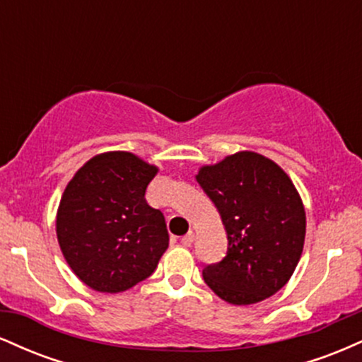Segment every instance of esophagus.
I'll use <instances>...</instances> for the list:
<instances>
[{
    "instance_id": "1",
    "label": "esophagus",
    "mask_w": 362,
    "mask_h": 362,
    "mask_svg": "<svg viewBox=\"0 0 362 362\" xmlns=\"http://www.w3.org/2000/svg\"><path fill=\"white\" fill-rule=\"evenodd\" d=\"M180 243L184 245V247H190V245L194 243V233H192V231H189V233H187L185 236H182Z\"/></svg>"
}]
</instances>
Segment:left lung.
Segmentation results:
<instances>
[{"instance_id":"left-lung-1","label":"left lung","mask_w":362,"mask_h":362,"mask_svg":"<svg viewBox=\"0 0 362 362\" xmlns=\"http://www.w3.org/2000/svg\"><path fill=\"white\" fill-rule=\"evenodd\" d=\"M218 207L226 257L202 271L206 284L231 305L276 294L301 259L306 214L288 173L269 158L240 151L195 175Z\"/></svg>"}]
</instances>
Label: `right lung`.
<instances>
[{"mask_svg": "<svg viewBox=\"0 0 362 362\" xmlns=\"http://www.w3.org/2000/svg\"><path fill=\"white\" fill-rule=\"evenodd\" d=\"M156 173L132 153L109 151L86 161L66 185L57 242L88 288L122 293L155 272L168 248L165 216L144 199Z\"/></svg>", "mask_w": 362, "mask_h": 362, "instance_id": "obj_1", "label": "right lung"}]
</instances>
